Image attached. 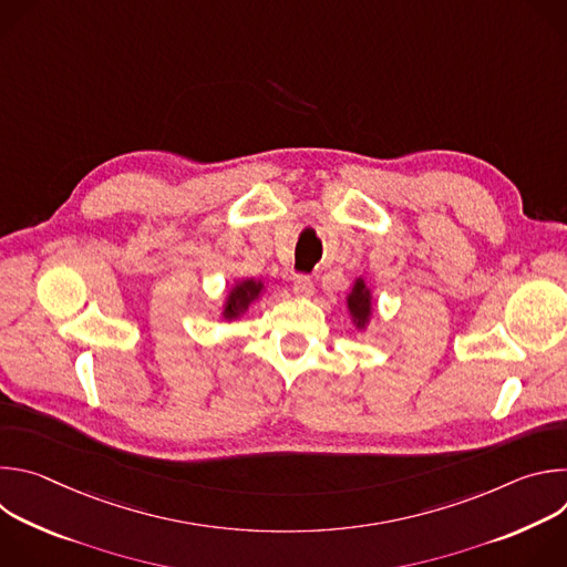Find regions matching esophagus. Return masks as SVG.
<instances>
[{
	"label": "esophagus",
	"mask_w": 567,
	"mask_h": 567,
	"mask_svg": "<svg viewBox=\"0 0 567 567\" xmlns=\"http://www.w3.org/2000/svg\"><path fill=\"white\" fill-rule=\"evenodd\" d=\"M293 293H296L298 298H309V296L313 293V282H311V278H309V276H298V278L293 280Z\"/></svg>",
	"instance_id": "34e87169"
}]
</instances>
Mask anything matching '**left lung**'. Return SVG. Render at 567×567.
I'll list each match as a JSON object with an SVG mask.
<instances>
[{
    "label": "left lung",
    "mask_w": 567,
    "mask_h": 567,
    "mask_svg": "<svg viewBox=\"0 0 567 567\" xmlns=\"http://www.w3.org/2000/svg\"><path fill=\"white\" fill-rule=\"evenodd\" d=\"M348 305H350V311L354 316V320L359 322V326H363V322L370 318V291L365 289V282L359 280L352 289V293L348 296Z\"/></svg>",
    "instance_id": "1"
}]
</instances>
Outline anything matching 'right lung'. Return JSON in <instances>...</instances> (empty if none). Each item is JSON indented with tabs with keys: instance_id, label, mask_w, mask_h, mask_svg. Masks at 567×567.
<instances>
[{
	"instance_id": "obj_1",
	"label": "right lung",
	"mask_w": 567,
	"mask_h": 567,
	"mask_svg": "<svg viewBox=\"0 0 567 567\" xmlns=\"http://www.w3.org/2000/svg\"><path fill=\"white\" fill-rule=\"evenodd\" d=\"M262 291V285L260 282H254V280H247V282H239L230 296H228V302H226V309H224V318H235L241 309H247L251 305V300H256Z\"/></svg>"
}]
</instances>
